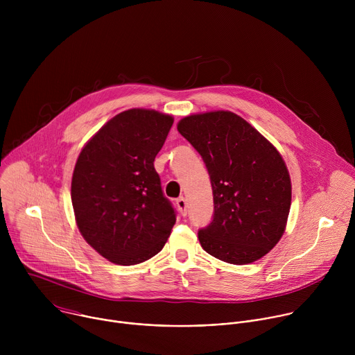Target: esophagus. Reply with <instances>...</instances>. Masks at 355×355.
Listing matches in <instances>:
<instances>
[{"label": "esophagus", "mask_w": 355, "mask_h": 355, "mask_svg": "<svg viewBox=\"0 0 355 355\" xmlns=\"http://www.w3.org/2000/svg\"><path fill=\"white\" fill-rule=\"evenodd\" d=\"M177 208H178V211H180V214L182 215V216H185L187 215V200H185V198H178L177 199Z\"/></svg>", "instance_id": "1"}]
</instances>
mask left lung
Here are the masks:
<instances>
[{
    "mask_svg": "<svg viewBox=\"0 0 355 355\" xmlns=\"http://www.w3.org/2000/svg\"><path fill=\"white\" fill-rule=\"evenodd\" d=\"M178 132L204 160L214 193V216L198 232L211 256L230 264L261 259L284 234L291 180L277 148L233 112L180 121Z\"/></svg>",
    "mask_w": 355,
    "mask_h": 355,
    "instance_id": "1",
    "label": "left lung"
}]
</instances>
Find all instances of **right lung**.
I'll use <instances>...</instances> for the list:
<instances>
[{"label": "right lung", "instance_id": "obj_1", "mask_svg": "<svg viewBox=\"0 0 355 355\" xmlns=\"http://www.w3.org/2000/svg\"><path fill=\"white\" fill-rule=\"evenodd\" d=\"M173 122L156 111L121 112L77 159L71 181L77 226L115 264L133 266L156 256L175 223L177 212L155 170Z\"/></svg>", "mask_w": 355, "mask_h": 355}]
</instances>
